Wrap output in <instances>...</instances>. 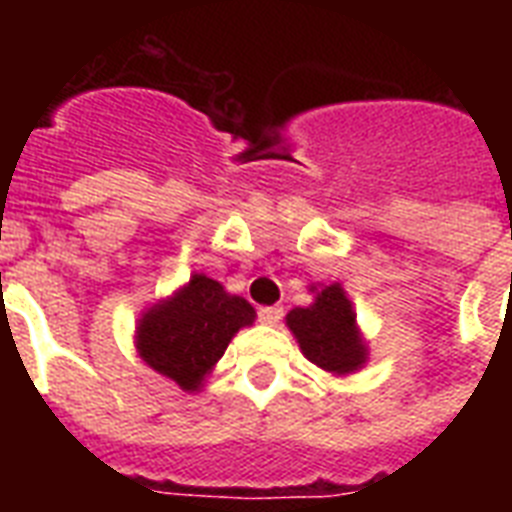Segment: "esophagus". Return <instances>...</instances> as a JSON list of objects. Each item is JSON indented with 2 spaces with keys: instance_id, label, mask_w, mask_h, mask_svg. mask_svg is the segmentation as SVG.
<instances>
[{
  "instance_id": "obj_1",
  "label": "esophagus",
  "mask_w": 512,
  "mask_h": 512,
  "mask_svg": "<svg viewBox=\"0 0 512 512\" xmlns=\"http://www.w3.org/2000/svg\"><path fill=\"white\" fill-rule=\"evenodd\" d=\"M257 316H260V321L268 324V327H276V324L281 321V316H284V311H281L279 305H265V308L257 311Z\"/></svg>"
}]
</instances>
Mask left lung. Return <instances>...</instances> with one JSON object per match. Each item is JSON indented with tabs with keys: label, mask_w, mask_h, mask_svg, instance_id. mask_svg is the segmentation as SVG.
<instances>
[{
	"label": "left lung",
	"mask_w": 512,
	"mask_h": 512,
	"mask_svg": "<svg viewBox=\"0 0 512 512\" xmlns=\"http://www.w3.org/2000/svg\"><path fill=\"white\" fill-rule=\"evenodd\" d=\"M313 303L292 308L287 327L295 335L303 356L332 377H348L369 361V342L358 327L353 300L335 284H311Z\"/></svg>",
	"instance_id": "obj_1"
}]
</instances>
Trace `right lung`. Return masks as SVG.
<instances>
[{
	"mask_svg": "<svg viewBox=\"0 0 512 512\" xmlns=\"http://www.w3.org/2000/svg\"><path fill=\"white\" fill-rule=\"evenodd\" d=\"M255 319V308L244 297L231 295L204 273H193L172 295L140 311L135 350L154 372L188 393H199L228 342Z\"/></svg>",
	"mask_w": 512,
	"mask_h": 512,
	"instance_id": "obj_1",
	"label": "right lung"
}]
</instances>
